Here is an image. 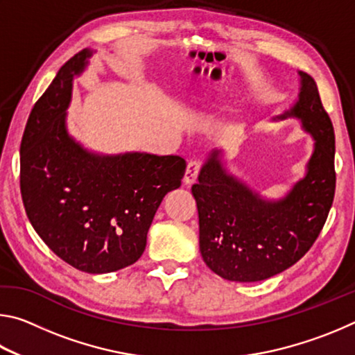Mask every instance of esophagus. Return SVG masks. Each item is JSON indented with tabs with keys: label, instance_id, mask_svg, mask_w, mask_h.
Masks as SVG:
<instances>
[{
	"label": "esophagus",
	"instance_id": "esophagus-1",
	"mask_svg": "<svg viewBox=\"0 0 355 355\" xmlns=\"http://www.w3.org/2000/svg\"><path fill=\"white\" fill-rule=\"evenodd\" d=\"M200 166L202 163L199 159H192L188 163V167H186V172H184V183L186 184H192L196 182L197 175H199V171H200Z\"/></svg>",
	"mask_w": 355,
	"mask_h": 355
}]
</instances>
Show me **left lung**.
Wrapping results in <instances>:
<instances>
[{
    "mask_svg": "<svg viewBox=\"0 0 355 355\" xmlns=\"http://www.w3.org/2000/svg\"><path fill=\"white\" fill-rule=\"evenodd\" d=\"M297 100L274 120L294 117L313 137L307 172L285 197L266 200L222 163L213 150L192 196L199 211L200 254L232 282H260L299 261L316 241L335 194V135L313 78L299 71Z\"/></svg>",
    "mask_w": 355,
    "mask_h": 355,
    "instance_id": "obj_1",
    "label": "left lung"
}]
</instances>
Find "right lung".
I'll use <instances>...</instances> for the list:
<instances>
[{"label":"right lung","mask_w":355,"mask_h":355,"mask_svg":"<svg viewBox=\"0 0 355 355\" xmlns=\"http://www.w3.org/2000/svg\"><path fill=\"white\" fill-rule=\"evenodd\" d=\"M92 50L69 59L29 114L20 146V189L28 219L70 266L105 274L137 261L155 213L180 188L186 161L177 155L89 152L69 135L73 78Z\"/></svg>","instance_id":"obj_1"}]
</instances>
